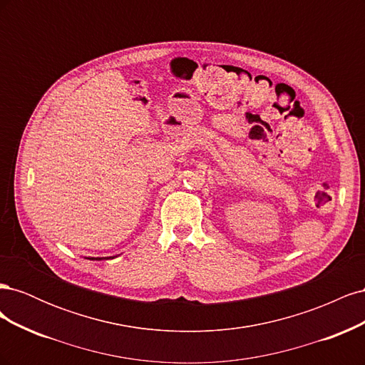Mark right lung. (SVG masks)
I'll use <instances>...</instances> for the list:
<instances>
[{
	"label": "right lung",
	"instance_id": "obj_1",
	"mask_svg": "<svg viewBox=\"0 0 365 365\" xmlns=\"http://www.w3.org/2000/svg\"><path fill=\"white\" fill-rule=\"evenodd\" d=\"M96 260H102V259H96Z\"/></svg>",
	"mask_w": 365,
	"mask_h": 365
}]
</instances>
